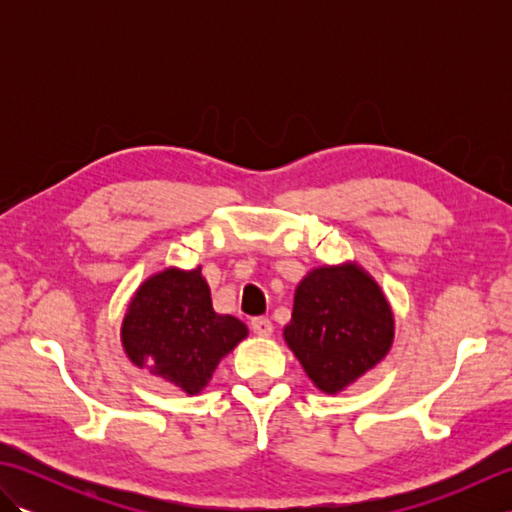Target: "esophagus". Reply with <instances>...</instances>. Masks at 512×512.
Instances as JSON below:
<instances>
[{
    "mask_svg": "<svg viewBox=\"0 0 512 512\" xmlns=\"http://www.w3.org/2000/svg\"><path fill=\"white\" fill-rule=\"evenodd\" d=\"M250 328H253V332L257 336H270L273 334V321L266 317H255L253 321H250Z\"/></svg>",
    "mask_w": 512,
    "mask_h": 512,
    "instance_id": "obj_1",
    "label": "esophagus"
}]
</instances>
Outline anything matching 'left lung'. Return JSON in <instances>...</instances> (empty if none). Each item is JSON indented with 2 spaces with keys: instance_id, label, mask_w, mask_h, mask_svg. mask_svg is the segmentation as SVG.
Here are the masks:
<instances>
[{
  "instance_id": "left-lung-1",
  "label": "left lung",
  "mask_w": 512,
  "mask_h": 512,
  "mask_svg": "<svg viewBox=\"0 0 512 512\" xmlns=\"http://www.w3.org/2000/svg\"><path fill=\"white\" fill-rule=\"evenodd\" d=\"M394 312L376 279L356 262L319 266L299 281L288 347L323 394H339L374 369L394 343Z\"/></svg>"
}]
</instances>
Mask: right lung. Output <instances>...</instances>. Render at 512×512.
<instances>
[{"label":"right lung","instance_id":"obj_1","mask_svg":"<svg viewBox=\"0 0 512 512\" xmlns=\"http://www.w3.org/2000/svg\"><path fill=\"white\" fill-rule=\"evenodd\" d=\"M246 336L242 321L213 310L202 266H169L147 277L121 325L129 361L189 396L209 385L215 367Z\"/></svg>","mask_w":512,"mask_h":512}]
</instances>
